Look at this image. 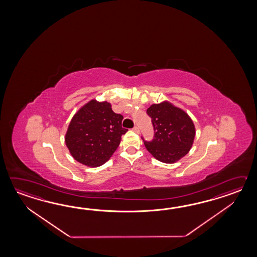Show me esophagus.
<instances>
[{
    "mask_svg": "<svg viewBox=\"0 0 257 257\" xmlns=\"http://www.w3.org/2000/svg\"><path fill=\"white\" fill-rule=\"evenodd\" d=\"M132 130H133V131H134V132H136V133H138V134L140 133V127H139V126H134V127H133V128H132Z\"/></svg>",
    "mask_w": 257,
    "mask_h": 257,
    "instance_id": "1",
    "label": "esophagus"
}]
</instances>
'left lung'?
Instances as JSON below:
<instances>
[{"instance_id": "left-lung-1", "label": "left lung", "mask_w": 257, "mask_h": 257, "mask_svg": "<svg viewBox=\"0 0 257 257\" xmlns=\"http://www.w3.org/2000/svg\"><path fill=\"white\" fill-rule=\"evenodd\" d=\"M152 118L154 136L151 142H143L154 158L166 164H173L190 151L196 130L185 111L169 102L154 104L147 109Z\"/></svg>"}]
</instances>
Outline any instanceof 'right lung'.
I'll use <instances>...</instances> for the list:
<instances>
[{
    "mask_svg": "<svg viewBox=\"0 0 257 257\" xmlns=\"http://www.w3.org/2000/svg\"><path fill=\"white\" fill-rule=\"evenodd\" d=\"M123 115L115 114L107 102L91 100L73 115L65 142L79 163L96 167L109 160L127 130L122 127Z\"/></svg>",
    "mask_w": 257,
    "mask_h": 257,
    "instance_id": "right-lung-1",
    "label": "right lung"
}]
</instances>
